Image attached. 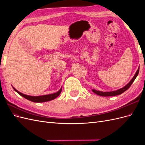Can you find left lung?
<instances>
[{"mask_svg": "<svg viewBox=\"0 0 145 145\" xmlns=\"http://www.w3.org/2000/svg\"><path fill=\"white\" fill-rule=\"evenodd\" d=\"M139 68H138L137 71L135 74L134 76L132 78V80L129 82L128 84H127L125 87L122 88H121L120 89H118V90L114 91H111V92H102V91H97L95 89H93L92 91H93V93H94L95 94H97L99 95H100V96H104V97H109V96H115V95H120V94H122L123 93H124L125 91H126L131 86V85H132V83L135 80V78L137 77V76H138V72H139Z\"/></svg>", "mask_w": 145, "mask_h": 145, "instance_id": "8db88e82", "label": "left lung"}]
</instances>
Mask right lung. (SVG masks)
<instances>
[{"instance_id":"right-lung-1","label":"right lung","mask_w":145,"mask_h":145,"mask_svg":"<svg viewBox=\"0 0 145 145\" xmlns=\"http://www.w3.org/2000/svg\"><path fill=\"white\" fill-rule=\"evenodd\" d=\"M13 89H14L17 93L20 94L21 96H22V97H24L26 99L31 101V102H37V103L45 102H48V101L53 100L56 99L57 97H58V96L60 95V94L61 93V91H62V89H60L58 92H57V93L52 94H48V95H42V96H30V95H27L20 93V92L16 90L14 88H13Z\"/></svg>"}]
</instances>
